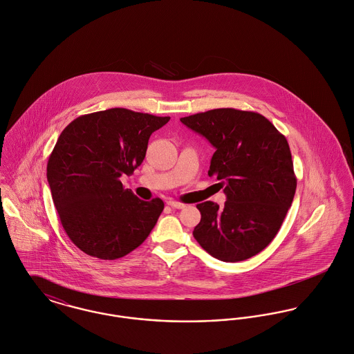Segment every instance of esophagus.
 I'll list each match as a JSON object with an SVG mask.
<instances>
[{
    "label": "esophagus",
    "instance_id": "obj_1",
    "mask_svg": "<svg viewBox=\"0 0 354 354\" xmlns=\"http://www.w3.org/2000/svg\"><path fill=\"white\" fill-rule=\"evenodd\" d=\"M171 207H174V209H183L186 205L185 203H182V202H178V201H168L167 202Z\"/></svg>",
    "mask_w": 354,
    "mask_h": 354
}]
</instances>
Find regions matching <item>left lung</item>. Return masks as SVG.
I'll use <instances>...</instances> for the list:
<instances>
[{"instance_id":"left-lung-1","label":"left lung","mask_w":354,"mask_h":354,"mask_svg":"<svg viewBox=\"0 0 354 354\" xmlns=\"http://www.w3.org/2000/svg\"><path fill=\"white\" fill-rule=\"evenodd\" d=\"M180 122L214 147L207 175L220 180L227 196L224 207L212 201L196 205V241L223 262L257 255L279 231L296 193L285 136L263 115L235 109H216Z\"/></svg>"}]
</instances>
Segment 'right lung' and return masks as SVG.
Segmentation results:
<instances>
[{"label":"right lung","instance_id":"1","mask_svg":"<svg viewBox=\"0 0 354 354\" xmlns=\"http://www.w3.org/2000/svg\"><path fill=\"white\" fill-rule=\"evenodd\" d=\"M169 117L110 109L72 120L47 162V180L61 224L80 250L118 259L149 236L164 209L160 198L142 201L123 189L145 158L149 137Z\"/></svg>","mask_w":354,"mask_h":354}]
</instances>
